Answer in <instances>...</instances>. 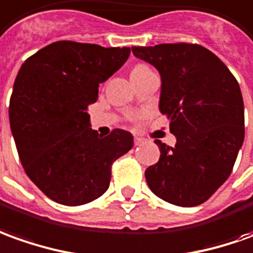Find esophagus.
Segmentation results:
<instances>
[{"label": "esophagus", "instance_id": "esophagus-1", "mask_svg": "<svg viewBox=\"0 0 253 253\" xmlns=\"http://www.w3.org/2000/svg\"><path fill=\"white\" fill-rule=\"evenodd\" d=\"M146 140H144L143 137H137L135 136V146H142Z\"/></svg>", "mask_w": 253, "mask_h": 253}]
</instances>
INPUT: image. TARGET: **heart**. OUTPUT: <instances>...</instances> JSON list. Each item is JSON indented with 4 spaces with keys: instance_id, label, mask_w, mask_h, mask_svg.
Returning <instances> with one entry per match:
<instances>
[{
    "instance_id": "heart-1",
    "label": "heart",
    "mask_w": 253,
    "mask_h": 253,
    "mask_svg": "<svg viewBox=\"0 0 253 253\" xmlns=\"http://www.w3.org/2000/svg\"><path fill=\"white\" fill-rule=\"evenodd\" d=\"M144 69H149V67H147V66H144V64H137V66H135V67H133V70H132V73H133V71L144 70Z\"/></svg>"
}]
</instances>
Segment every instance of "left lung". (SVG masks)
I'll use <instances>...</instances> for the list:
<instances>
[{
    "label": "left lung",
    "instance_id": "obj_1",
    "mask_svg": "<svg viewBox=\"0 0 253 253\" xmlns=\"http://www.w3.org/2000/svg\"><path fill=\"white\" fill-rule=\"evenodd\" d=\"M161 74L160 111L175 147L156 140L161 156L144 175L150 190L179 207L205 203L230 176L244 142V102L236 77L198 43L132 46Z\"/></svg>",
    "mask_w": 253,
    "mask_h": 253
}]
</instances>
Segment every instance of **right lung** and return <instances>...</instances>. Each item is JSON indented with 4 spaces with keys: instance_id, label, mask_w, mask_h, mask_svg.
<instances>
[{
    "instance_id": "obj_1",
    "label": "right lung",
    "mask_w": 253,
    "mask_h": 253,
    "mask_svg": "<svg viewBox=\"0 0 253 253\" xmlns=\"http://www.w3.org/2000/svg\"><path fill=\"white\" fill-rule=\"evenodd\" d=\"M130 48L56 41L24 60L9 102L10 129L27 176L50 200L83 205L109 189L111 165L133 136L89 128L86 110L99 84L128 59Z\"/></svg>"
}]
</instances>
